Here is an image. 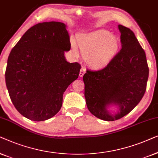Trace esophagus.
I'll list each match as a JSON object with an SVG mask.
<instances>
[{"mask_svg":"<svg viewBox=\"0 0 158 158\" xmlns=\"http://www.w3.org/2000/svg\"><path fill=\"white\" fill-rule=\"evenodd\" d=\"M86 72V69L84 67H81V70H80V72H79V77H82L84 76V74H85Z\"/></svg>","mask_w":158,"mask_h":158,"instance_id":"34e87169","label":"esophagus"}]
</instances>
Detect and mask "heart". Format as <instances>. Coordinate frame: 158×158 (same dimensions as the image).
<instances>
[{
  "instance_id": "heart-1",
  "label": "heart",
  "mask_w": 158,
  "mask_h": 158,
  "mask_svg": "<svg viewBox=\"0 0 158 158\" xmlns=\"http://www.w3.org/2000/svg\"><path fill=\"white\" fill-rule=\"evenodd\" d=\"M78 45L89 65L92 68L99 69L107 65L115 56L118 52L119 41L110 33L99 31L80 36ZM72 48L77 53V46L73 45Z\"/></svg>"
}]
</instances>
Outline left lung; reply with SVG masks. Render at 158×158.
<instances>
[{
    "label": "left lung",
    "instance_id": "obj_1",
    "mask_svg": "<svg viewBox=\"0 0 158 158\" xmlns=\"http://www.w3.org/2000/svg\"><path fill=\"white\" fill-rule=\"evenodd\" d=\"M118 28L122 49L104 69H87L83 77L88 110L105 121L122 118L139 104L149 76L145 52L135 34L125 26L119 25ZM111 104L118 106L117 114L112 115L107 110Z\"/></svg>",
    "mask_w": 158,
    "mask_h": 158
}]
</instances>
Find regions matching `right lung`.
I'll return each mask as SVG.
<instances>
[{
	"label": "right lung",
	"mask_w": 158,
	"mask_h": 158,
	"mask_svg": "<svg viewBox=\"0 0 158 158\" xmlns=\"http://www.w3.org/2000/svg\"><path fill=\"white\" fill-rule=\"evenodd\" d=\"M71 48L66 25L51 21L30 28L8 58L6 84L20 114L44 121L57 114L63 94L79 74L81 65L69 63L64 52Z\"/></svg>",
	"instance_id": "1"
}]
</instances>
